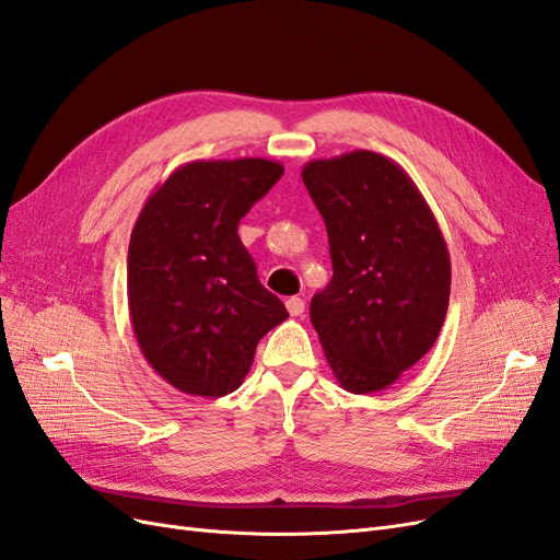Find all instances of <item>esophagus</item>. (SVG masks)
Returning a JSON list of instances; mask_svg holds the SVG:
<instances>
[{
	"label": "esophagus",
	"mask_w": 560,
	"mask_h": 560,
	"mask_svg": "<svg viewBox=\"0 0 560 560\" xmlns=\"http://www.w3.org/2000/svg\"><path fill=\"white\" fill-rule=\"evenodd\" d=\"M285 310L291 316H302L304 312V300L302 298H288L285 300Z\"/></svg>",
	"instance_id": "34e87169"
}]
</instances>
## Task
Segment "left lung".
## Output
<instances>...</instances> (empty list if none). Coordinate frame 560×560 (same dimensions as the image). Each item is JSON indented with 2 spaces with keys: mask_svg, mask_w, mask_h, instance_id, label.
Segmentation results:
<instances>
[{
  "mask_svg": "<svg viewBox=\"0 0 560 560\" xmlns=\"http://www.w3.org/2000/svg\"><path fill=\"white\" fill-rule=\"evenodd\" d=\"M302 182L332 258L330 283L312 298L314 330L341 388L384 390L442 330L451 291L442 230L409 174L382 153L312 160Z\"/></svg>",
  "mask_w": 560,
  "mask_h": 560,
  "instance_id": "left-lung-1",
  "label": "left lung"
}]
</instances>
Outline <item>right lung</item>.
Masks as SVG:
<instances>
[{"instance_id": "right-lung-1", "label": "right lung", "mask_w": 560, "mask_h": 560, "mask_svg": "<svg viewBox=\"0 0 560 560\" xmlns=\"http://www.w3.org/2000/svg\"><path fill=\"white\" fill-rule=\"evenodd\" d=\"M281 174V162L265 158L186 162L151 192L132 228V330L149 365L182 393L237 390L258 341L288 318L237 234Z\"/></svg>"}]
</instances>
